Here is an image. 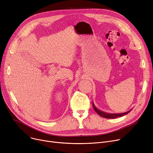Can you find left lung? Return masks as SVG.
<instances>
[{
	"label": "left lung",
	"instance_id": "1",
	"mask_svg": "<svg viewBox=\"0 0 153 153\" xmlns=\"http://www.w3.org/2000/svg\"><path fill=\"white\" fill-rule=\"evenodd\" d=\"M92 105L93 108H94L95 111L97 112V113L101 117H105V118H108V119H114V118H117L118 117H122L124 116L125 115H126L127 114H128L129 112L132 110H129L126 112H123V113H118V114H112V113H108V112H105L104 111H102L101 110L98 109L97 108H96V106L94 105V103L92 102Z\"/></svg>",
	"mask_w": 153,
	"mask_h": 153
}]
</instances>
